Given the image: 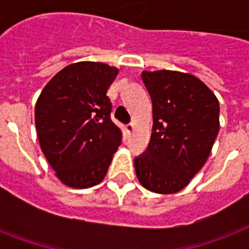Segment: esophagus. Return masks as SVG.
<instances>
[{
    "label": "esophagus",
    "instance_id": "34e87169",
    "mask_svg": "<svg viewBox=\"0 0 249 249\" xmlns=\"http://www.w3.org/2000/svg\"><path fill=\"white\" fill-rule=\"evenodd\" d=\"M125 130H126V133H129V134H130V133L134 130V123H130V124L126 125V126H125Z\"/></svg>",
    "mask_w": 249,
    "mask_h": 249
}]
</instances>
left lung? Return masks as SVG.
I'll return each mask as SVG.
<instances>
[{
    "instance_id": "obj_1",
    "label": "left lung",
    "mask_w": 249,
    "mask_h": 249,
    "mask_svg": "<svg viewBox=\"0 0 249 249\" xmlns=\"http://www.w3.org/2000/svg\"><path fill=\"white\" fill-rule=\"evenodd\" d=\"M152 101L151 138L134 159L144 189L174 194L203 168L220 130V103L203 81L183 72H142Z\"/></svg>"
}]
</instances>
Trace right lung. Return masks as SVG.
<instances>
[{
  "label": "right lung",
  "mask_w": 249,
  "mask_h": 249,
  "mask_svg": "<svg viewBox=\"0 0 249 249\" xmlns=\"http://www.w3.org/2000/svg\"><path fill=\"white\" fill-rule=\"evenodd\" d=\"M119 70L79 62L53 77L36 102L35 123L41 150L55 176L72 189L105 178L123 133L111 120L106 95Z\"/></svg>",
  "instance_id": "1"
}]
</instances>
